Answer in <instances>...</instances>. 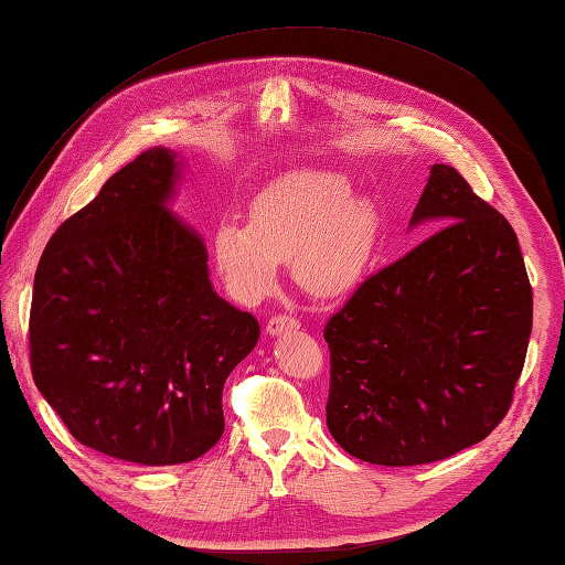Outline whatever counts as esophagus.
<instances>
[{"label":"esophagus","instance_id":"obj_1","mask_svg":"<svg viewBox=\"0 0 565 565\" xmlns=\"http://www.w3.org/2000/svg\"><path fill=\"white\" fill-rule=\"evenodd\" d=\"M298 328H301V322H298L296 318H291V316H274L267 322V334H271V338H279V334L294 332Z\"/></svg>","mask_w":565,"mask_h":565}]
</instances>
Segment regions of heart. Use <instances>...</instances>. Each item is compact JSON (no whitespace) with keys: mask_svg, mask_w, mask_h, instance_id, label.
Returning <instances> with one entry per match:
<instances>
[{"mask_svg":"<svg viewBox=\"0 0 565 565\" xmlns=\"http://www.w3.org/2000/svg\"><path fill=\"white\" fill-rule=\"evenodd\" d=\"M381 231L379 203L352 196L350 179L303 172L264 186L249 203V223L225 218L215 225L211 249L227 294L239 303L267 296L286 257L303 291L338 298L362 284Z\"/></svg>","mask_w":565,"mask_h":565,"instance_id":"obj_1","label":"heart"}]
</instances>
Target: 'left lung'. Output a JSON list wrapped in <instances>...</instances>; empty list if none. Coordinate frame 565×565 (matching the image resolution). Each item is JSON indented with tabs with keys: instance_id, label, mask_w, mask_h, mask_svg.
I'll return each instance as SVG.
<instances>
[{
	"instance_id": "8db88e82",
	"label": "left lung",
	"mask_w": 565,
	"mask_h": 565,
	"mask_svg": "<svg viewBox=\"0 0 565 565\" xmlns=\"http://www.w3.org/2000/svg\"><path fill=\"white\" fill-rule=\"evenodd\" d=\"M441 225L371 274L326 326L328 429L356 459L419 466L473 447L508 415L532 334L518 235L449 164L411 225Z\"/></svg>"
}]
</instances>
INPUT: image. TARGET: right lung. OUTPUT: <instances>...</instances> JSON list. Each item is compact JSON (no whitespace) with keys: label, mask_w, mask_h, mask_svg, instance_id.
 I'll use <instances>...</instances> for the list:
<instances>
[{"label":"right lung","mask_w":565,"mask_h":565,"mask_svg":"<svg viewBox=\"0 0 565 565\" xmlns=\"http://www.w3.org/2000/svg\"><path fill=\"white\" fill-rule=\"evenodd\" d=\"M177 154L146 150L47 239L33 279L31 374L70 435L140 466L223 437V386L259 322L213 291L203 239L172 215Z\"/></svg>","instance_id":"add662e5"}]
</instances>
